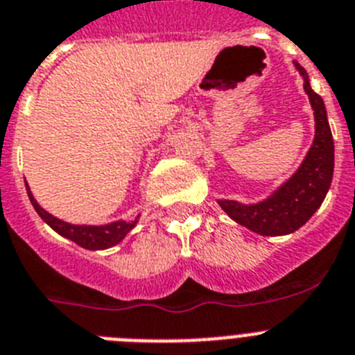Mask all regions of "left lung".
Returning a JSON list of instances; mask_svg holds the SVG:
<instances>
[{
	"label": "left lung",
	"instance_id": "1",
	"mask_svg": "<svg viewBox=\"0 0 355 355\" xmlns=\"http://www.w3.org/2000/svg\"><path fill=\"white\" fill-rule=\"evenodd\" d=\"M304 78L314 114V139L298 169L282 182L268 198L257 203L218 200L220 207L236 223L261 236H286L298 230L325 200L334 173V139L327 119L325 103L311 89L309 76L298 62H293Z\"/></svg>",
	"mask_w": 355,
	"mask_h": 355
}]
</instances>
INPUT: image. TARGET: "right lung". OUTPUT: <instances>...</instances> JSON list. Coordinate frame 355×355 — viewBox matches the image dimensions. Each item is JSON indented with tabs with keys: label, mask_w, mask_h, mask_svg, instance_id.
Instances as JSON below:
<instances>
[{
	"label": "right lung",
	"mask_w": 355,
	"mask_h": 355,
	"mask_svg": "<svg viewBox=\"0 0 355 355\" xmlns=\"http://www.w3.org/2000/svg\"><path fill=\"white\" fill-rule=\"evenodd\" d=\"M24 186H26V193H28V198L30 202H32L33 209L37 211V214L41 216L42 221L48 223L57 234H60V236L69 239V241L76 243V245L82 246V248H87V250H107L110 246H116L118 243H121L123 239H125L126 234L130 232L135 225H137V221H139V216H137L134 221L118 220L105 225L67 223V221L60 220L57 216L49 214L48 211H44V209L37 203V200L33 198L32 191H30V186L26 180H24Z\"/></svg>",
	"instance_id": "1"
}]
</instances>
